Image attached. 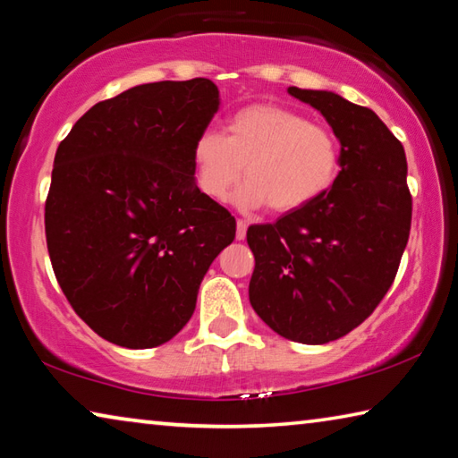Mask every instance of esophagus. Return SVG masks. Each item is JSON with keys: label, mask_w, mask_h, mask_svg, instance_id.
Here are the masks:
<instances>
[{"label": "esophagus", "mask_w": 458, "mask_h": 458, "mask_svg": "<svg viewBox=\"0 0 458 458\" xmlns=\"http://www.w3.org/2000/svg\"><path fill=\"white\" fill-rule=\"evenodd\" d=\"M246 222H242V220H238L236 222V240H244L246 238Z\"/></svg>", "instance_id": "34e87169"}]
</instances>
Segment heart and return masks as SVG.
<instances>
[{
  "label": "heart",
  "mask_w": 458,
  "mask_h": 458,
  "mask_svg": "<svg viewBox=\"0 0 458 458\" xmlns=\"http://www.w3.org/2000/svg\"><path fill=\"white\" fill-rule=\"evenodd\" d=\"M191 164L193 180L210 199H226L244 169L248 183L238 193L240 204L268 206L286 216L305 210L333 188L341 145L331 129L294 108L254 103L232 113L226 135L199 133Z\"/></svg>",
  "instance_id": "1"
}]
</instances>
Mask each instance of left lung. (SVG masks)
<instances>
[{
	"instance_id": "8db88e82",
	"label": "left lung",
	"mask_w": 458,
	"mask_h": 458,
	"mask_svg": "<svg viewBox=\"0 0 458 458\" xmlns=\"http://www.w3.org/2000/svg\"><path fill=\"white\" fill-rule=\"evenodd\" d=\"M289 92L327 119L341 172L305 210L248 228V294L278 335L319 345L347 335L382 303L408 244L412 196L404 147L371 108L327 90Z\"/></svg>"
}]
</instances>
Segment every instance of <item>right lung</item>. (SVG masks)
I'll list each match as a JSON object with an SVG mask.
<instances>
[{"instance_id":"obj_1","label":"right lung","mask_w":458,"mask_h":458,"mask_svg":"<svg viewBox=\"0 0 458 458\" xmlns=\"http://www.w3.org/2000/svg\"><path fill=\"white\" fill-rule=\"evenodd\" d=\"M208 79L139 84L74 123L54 157L46 244L76 315L114 345L157 347L196 309L236 220L193 182L191 149L218 111Z\"/></svg>"}]
</instances>
